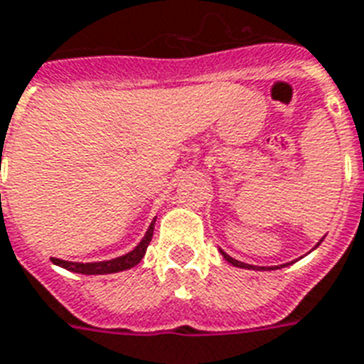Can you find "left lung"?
Listing matches in <instances>:
<instances>
[{
    "mask_svg": "<svg viewBox=\"0 0 364 364\" xmlns=\"http://www.w3.org/2000/svg\"><path fill=\"white\" fill-rule=\"evenodd\" d=\"M220 253H223L224 259H226V261H228V263H230V264H234V267H240V269H253V270H257V267H253V264L240 263V261H236V259H232L230 255H226L224 251H220ZM259 270H264V267H261V269H259Z\"/></svg>",
    "mask_w": 364,
    "mask_h": 364,
    "instance_id": "1",
    "label": "left lung"
}]
</instances>
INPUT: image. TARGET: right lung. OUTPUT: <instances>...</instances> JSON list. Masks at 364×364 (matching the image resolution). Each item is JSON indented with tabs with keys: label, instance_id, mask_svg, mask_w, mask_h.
Listing matches in <instances>:
<instances>
[{
	"label": "right lung",
	"instance_id": "add662e5",
	"mask_svg": "<svg viewBox=\"0 0 364 364\" xmlns=\"http://www.w3.org/2000/svg\"><path fill=\"white\" fill-rule=\"evenodd\" d=\"M153 226H155V223H151V226L147 228L146 236H144L140 244L127 255L117 257V259H111V261H100V263H70V261H61V259H51V263L59 264L63 269L73 270V272H78V274H111V272L132 269V267L140 263L141 257L146 255L147 245H149L153 237Z\"/></svg>",
	"mask_w": 364,
	"mask_h": 364
}]
</instances>
